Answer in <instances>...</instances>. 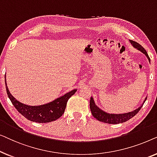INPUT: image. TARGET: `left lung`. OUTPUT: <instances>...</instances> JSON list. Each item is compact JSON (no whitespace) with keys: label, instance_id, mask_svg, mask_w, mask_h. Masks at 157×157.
Here are the masks:
<instances>
[{"label":"left lung","instance_id":"8db88e82","mask_svg":"<svg viewBox=\"0 0 157 157\" xmlns=\"http://www.w3.org/2000/svg\"><path fill=\"white\" fill-rule=\"evenodd\" d=\"M131 44L132 45V46L134 48H136L137 50L140 51L141 53H144L146 56L147 57L148 60L150 62V59L148 56V53L144 48L141 46L140 44H139L136 41H134L132 40H129ZM147 96L144 98V100L143 101L142 104H141V106L137 108L135 110L131 111V112L128 113H107L106 111L101 109L99 107L96 106L95 101H94V98L91 97L90 99V109H91V111L92 113V115L94 116V117H95L96 119H98L99 121L104 122L106 124H117L120 123H124L130 119H132L133 117H134L137 113L139 112V111L140 110L141 107H142L143 104H144L145 101L147 100Z\"/></svg>","mask_w":157,"mask_h":157}]
</instances>
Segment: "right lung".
<instances>
[{
	"label": "right lung",
	"instance_id": "right-lung-1",
	"mask_svg": "<svg viewBox=\"0 0 157 157\" xmlns=\"http://www.w3.org/2000/svg\"><path fill=\"white\" fill-rule=\"evenodd\" d=\"M5 83L8 98L15 108L27 119L37 123H48L59 119L64 113L68 100L77 91L75 89L47 104L39 106H29L20 102L12 96L6 83V75Z\"/></svg>",
	"mask_w": 157,
	"mask_h": 157
}]
</instances>
